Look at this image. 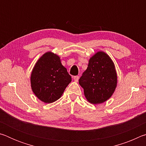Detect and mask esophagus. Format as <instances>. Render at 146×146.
Wrapping results in <instances>:
<instances>
[{
	"label": "esophagus",
	"mask_w": 146,
	"mask_h": 146,
	"mask_svg": "<svg viewBox=\"0 0 146 146\" xmlns=\"http://www.w3.org/2000/svg\"><path fill=\"white\" fill-rule=\"evenodd\" d=\"M73 79H74V81H75V82H78V80L79 79V76H73Z\"/></svg>",
	"instance_id": "esophagus-1"
}]
</instances>
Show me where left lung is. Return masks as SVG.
<instances>
[{"label":"left lung","mask_w":146,"mask_h":146,"mask_svg":"<svg viewBox=\"0 0 146 146\" xmlns=\"http://www.w3.org/2000/svg\"><path fill=\"white\" fill-rule=\"evenodd\" d=\"M79 84L86 99L93 104H102L111 97L117 85V75L114 62L107 53L98 51L91 56Z\"/></svg>","instance_id":"left-lung-1"}]
</instances>
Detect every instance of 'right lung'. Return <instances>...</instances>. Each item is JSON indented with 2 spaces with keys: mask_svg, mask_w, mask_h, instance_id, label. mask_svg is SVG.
<instances>
[{
  "mask_svg": "<svg viewBox=\"0 0 146 146\" xmlns=\"http://www.w3.org/2000/svg\"><path fill=\"white\" fill-rule=\"evenodd\" d=\"M33 93L44 103H52L61 97L71 82V76L61 63L60 58L51 51L36 62L31 74Z\"/></svg>",
  "mask_w": 146,
  "mask_h": 146,
  "instance_id": "obj_1",
  "label": "right lung"
}]
</instances>
